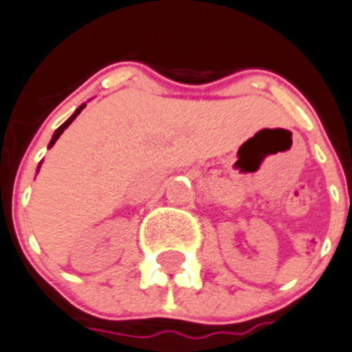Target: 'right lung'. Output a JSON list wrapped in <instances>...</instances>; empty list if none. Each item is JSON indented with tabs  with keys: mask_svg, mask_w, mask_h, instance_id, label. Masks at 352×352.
<instances>
[{
	"mask_svg": "<svg viewBox=\"0 0 352 352\" xmlns=\"http://www.w3.org/2000/svg\"><path fill=\"white\" fill-rule=\"evenodd\" d=\"M84 107H85V103H82L80 107L76 109V111H75V112H73V114H71V116H69V118H67V120H66V121H64V123H62V125H60V126H58L57 131H55V134H53L52 141H50V144H48V148H52L53 144H55V141H57V140H58V138H60V134H62V132L66 131L67 126H69V125H71V123H73V120H75V118H76V116H78V114H80V112H82V109H84ZM39 168H41V164H39ZM39 168H37V171H39Z\"/></svg>",
	"mask_w": 352,
	"mask_h": 352,
	"instance_id": "obj_1",
	"label": "right lung"
}]
</instances>
